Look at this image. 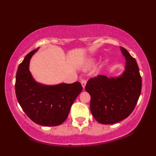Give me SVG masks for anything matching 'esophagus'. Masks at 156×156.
Returning a JSON list of instances; mask_svg holds the SVG:
<instances>
[{
    "label": "esophagus",
    "mask_w": 156,
    "mask_h": 156,
    "mask_svg": "<svg viewBox=\"0 0 156 156\" xmlns=\"http://www.w3.org/2000/svg\"><path fill=\"white\" fill-rule=\"evenodd\" d=\"M81 84H82V86L83 87V89H84L85 86H86V84H87V80H81Z\"/></svg>",
    "instance_id": "obj_1"
}]
</instances>
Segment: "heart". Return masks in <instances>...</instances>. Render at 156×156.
<instances>
[{
	"instance_id": "heart-1",
	"label": "heart",
	"mask_w": 156,
	"mask_h": 156,
	"mask_svg": "<svg viewBox=\"0 0 156 156\" xmlns=\"http://www.w3.org/2000/svg\"><path fill=\"white\" fill-rule=\"evenodd\" d=\"M93 62V61H91V62Z\"/></svg>"
}]
</instances>
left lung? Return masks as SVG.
I'll return each instance as SVG.
<instances>
[{
  "label": "left lung",
  "instance_id": "obj_1",
  "mask_svg": "<svg viewBox=\"0 0 156 156\" xmlns=\"http://www.w3.org/2000/svg\"><path fill=\"white\" fill-rule=\"evenodd\" d=\"M126 58L121 76L91 78L85 89L91 96L90 109L94 118L102 124H114L127 118L133 112L141 91V76L136 59L121 47Z\"/></svg>",
  "mask_w": 156,
  "mask_h": 156
}]
</instances>
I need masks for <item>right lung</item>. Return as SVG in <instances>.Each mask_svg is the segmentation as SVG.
<instances>
[{"label":"right lung","mask_w":156,"mask_h":156,"mask_svg":"<svg viewBox=\"0 0 156 156\" xmlns=\"http://www.w3.org/2000/svg\"><path fill=\"white\" fill-rule=\"evenodd\" d=\"M37 49L31 51L18 66L16 77L18 101L33 122L44 126H55L67 119L74 100L82 90L81 83L44 85L34 80L29 64Z\"/></svg>","instance_id":"right-lung-1"}]
</instances>
